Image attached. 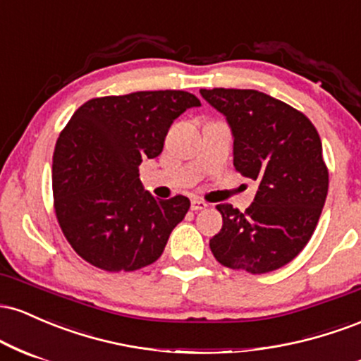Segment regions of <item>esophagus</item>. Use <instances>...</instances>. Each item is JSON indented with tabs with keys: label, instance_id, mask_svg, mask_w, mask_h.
Returning a JSON list of instances; mask_svg holds the SVG:
<instances>
[{
	"label": "esophagus",
	"instance_id": "esophagus-1",
	"mask_svg": "<svg viewBox=\"0 0 361 361\" xmlns=\"http://www.w3.org/2000/svg\"><path fill=\"white\" fill-rule=\"evenodd\" d=\"M207 205L205 202H202V200H197V198H193L192 200V210H204V209H207Z\"/></svg>",
	"mask_w": 361,
	"mask_h": 361
}]
</instances>
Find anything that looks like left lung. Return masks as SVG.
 Segmentation results:
<instances>
[{"label":"left lung","instance_id":"obj_1","mask_svg":"<svg viewBox=\"0 0 361 361\" xmlns=\"http://www.w3.org/2000/svg\"><path fill=\"white\" fill-rule=\"evenodd\" d=\"M233 134L234 168L258 185L246 212L219 204L222 229L210 239L215 259L252 275L285 267L316 229L327 168L316 127L304 114L256 90H200Z\"/></svg>","mask_w":361,"mask_h":361}]
</instances>
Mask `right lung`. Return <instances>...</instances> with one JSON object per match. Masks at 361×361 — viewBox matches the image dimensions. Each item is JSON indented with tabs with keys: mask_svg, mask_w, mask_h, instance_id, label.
I'll list each match as a JSON object with an SVG mask.
<instances>
[{
	"mask_svg": "<svg viewBox=\"0 0 361 361\" xmlns=\"http://www.w3.org/2000/svg\"><path fill=\"white\" fill-rule=\"evenodd\" d=\"M200 106L192 93L137 91L86 102L57 139L54 205L73 250L105 271H134L163 255L190 200L144 190L139 164L161 154L169 127Z\"/></svg>",
	"mask_w": 361,
	"mask_h": 361,
	"instance_id": "add662e5",
	"label": "right lung"
}]
</instances>
